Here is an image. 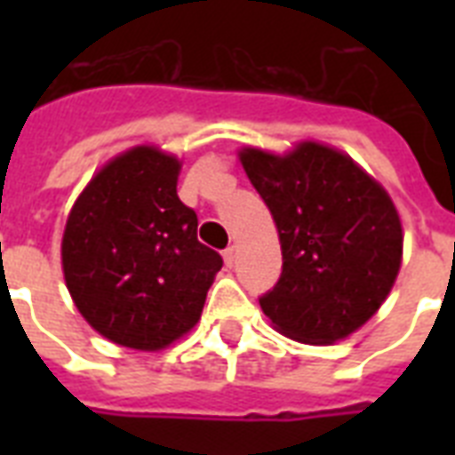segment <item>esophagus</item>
<instances>
[{
	"instance_id": "34e87169",
	"label": "esophagus",
	"mask_w": 455,
	"mask_h": 455,
	"mask_svg": "<svg viewBox=\"0 0 455 455\" xmlns=\"http://www.w3.org/2000/svg\"><path fill=\"white\" fill-rule=\"evenodd\" d=\"M224 264H227L228 269L235 264V248H227L224 250Z\"/></svg>"
}]
</instances>
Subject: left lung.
I'll return each mask as SVG.
<instances>
[{
    "label": "left lung",
    "mask_w": 455,
    "mask_h": 455,
    "mask_svg": "<svg viewBox=\"0 0 455 455\" xmlns=\"http://www.w3.org/2000/svg\"><path fill=\"white\" fill-rule=\"evenodd\" d=\"M238 156L281 241L283 271L259 298L274 328L307 345L359 331L402 267V220L387 191L352 157L316 141L285 156Z\"/></svg>",
    "instance_id": "1"
}]
</instances>
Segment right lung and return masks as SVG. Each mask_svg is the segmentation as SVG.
<instances>
[{
    "label": "right lung",
    "instance_id": "obj_1",
    "mask_svg": "<svg viewBox=\"0 0 455 455\" xmlns=\"http://www.w3.org/2000/svg\"><path fill=\"white\" fill-rule=\"evenodd\" d=\"M181 163L153 146L113 157L75 200L60 259L75 307L103 338L156 352L198 323L221 269L177 196Z\"/></svg>",
    "mask_w": 455,
    "mask_h": 455
}]
</instances>
